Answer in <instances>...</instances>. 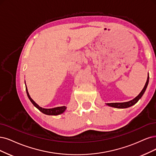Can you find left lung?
Instances as JSON below:
<instances>
[{
    "mask_svg": "<svg viewBox=\"0 0 156 156\" xmlns=\"http://www.w3.org/2000/svg\"><path fill=\"white\" fill-rule=\"evenodd\" d=\"M148 82H149V75H148L147 77V82L144 86V87L143 89V90L141 91V93L138 94V96H137L134 99L132 100L129 101L127 102H123V103H107V105H108V106L112 107H114V108H128L130 107L132 105H134V104L139 101V100L142 97V96L143 95L144 93H145L146 89L147 87V85L148 84Z\"/></svg>",
    "mask_w": 156,
    "mask_h": 156,
    "instance_id": "1",
    "label": "left lung"
}]
</instances>
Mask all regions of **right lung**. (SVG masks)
I'll return each instance as SVG.
<instances>
[{"mask_svg":"<svg viewBox=\"0 0 156 156\" xmlns=\"http://www.w3.org/2000/svg\"><path fill=\"white\" fill-rule=\"evenodd\" d=\"M25 83H26V82H25ZM26 90L27 95L29 98V99H30V100L33 103V105L36 108H37L40 112H42V113H44L45 114L52 115V116H56V115H59L60 114H62L63 112L66 111V109L67 108V107L66 106L58 107H55V108H44L40 107L38 104H37V103L32 100V98L30 97V94H29L28 91H27V87H26Z\"/></svg>","mask_w":156,"mask_h":156,"instance_id":"add662e5","label":"right lung"}]
</instances>
